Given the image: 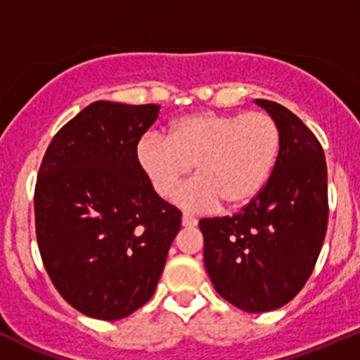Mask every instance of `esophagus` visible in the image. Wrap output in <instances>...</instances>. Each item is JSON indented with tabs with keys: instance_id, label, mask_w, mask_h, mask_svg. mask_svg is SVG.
<instances>
[{
	"instance_id": "esophagus-1",
	"label": "esophagus",
	"mask_w": 360,
	"mask_h": 360,
	"mask_svg": "<svg viewBox=\"0 0 360 360\" xmlns=\"http://www.w3.org/2000/svg\"><path fill=\"white\" fill-rule=\"evenodd\" d=\"M181 225H184V227L192 229L198 225V220H195L194 217H191V214H184V217H181Z\"/></svg>"
}]
</instances>
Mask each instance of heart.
Returning <instances> with one entry per match:
<instances>
[{"label":"heart","mask_w":360,"mask_h":360,"mask_svg":"<svg viewBox=\"0 0 360 360\" xmlns=\"http://www.w3.org/2000/svg\"><path fill=\"white\" fill-rule=\"evenodd\" d=\"M281 147L277 123L265 112H195L169 126L168 139L146 133L135 158L150 187L168 198L188 175H195L175 194L180 207L194 213L214 210L220 201L239 207L265 187Z\"/></svg>","instance_id":"1"}]
</instances>
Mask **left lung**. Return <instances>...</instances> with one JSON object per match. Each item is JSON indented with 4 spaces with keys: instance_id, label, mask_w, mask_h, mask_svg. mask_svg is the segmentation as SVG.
<instances>
[{
    "instance_id": "obj_1",
    "label": "left lung",
    "mask_w": 360,
    "mask_h": 360,
    "mask_svg": "<svg viewBox=\"0 0 360 360\" xmlns=\"http://www.w3.org/2000/svg\"><path fill=\"white\" fill-rule=\"evenodd\" d=\"M277 123L281 147L270 179L232 217L202 218L205 266L214 290L251 314L291 302L305 286L328 229V168L322 146L298 116L257 98Z\"/></svg>"
}]
</instances>
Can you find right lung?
<instances>
[{"instance_id":"right-lung-1","label":"right lung","mask_w":360,"mask_h":360,"mask_svg":"<svg viewBox=\"0 0 360 360\" xmlns=\"http://www.w3.org/2000/svg\"><path fill=\"white\" fill-rule=\"evenodd\" d=\"M155 103L84 107L48 146L34 191L36 237L62 298L88 317L117 321L153 298L181 213L140 169L135 146Z\"/></svg>"}]
</instances>
